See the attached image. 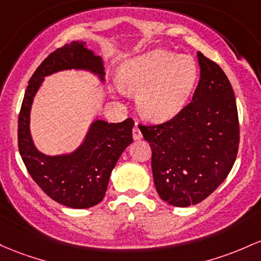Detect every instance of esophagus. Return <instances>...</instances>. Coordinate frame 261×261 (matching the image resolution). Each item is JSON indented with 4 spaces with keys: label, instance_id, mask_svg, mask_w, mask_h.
I'll return each instance as SVG.
<instances>
[{
    "label": "esophagus",
    "instance_id": "esophagus-1",
    "mask_svg": "<svg viewBox=\"0 0 261 261\" xmlns=\"http://www.w3.org/2000/svg\"><path fill=\"white\" fill-rule=\"evenodd\" d=\"M133 138H134V140H139L140 138H142V132H140V129L137 124L134 125V128H133Z\"/></svg>",
    "mask_w": 261,
    "mask_h": 261
}]
</instances>
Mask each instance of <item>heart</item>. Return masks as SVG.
<instances>
[{
	"label": "heart",
	"mask_w": 261,
	"mask_h": 261,
	"mask_svg": "<svg viewBox=\"0 0 261 261\" xmlns=\"http://www.w3.org/2000/svg\"><path fill=\"white\" fill-rule=\"evenodd\" d=\"M197 65L191 57L151 50L128 60L118 75L119 85L138 93V107L146 118L165 121L181 110L191 95Z\"/></svg>",
	"instance_id": "b5f03b06"
}]
</instances>
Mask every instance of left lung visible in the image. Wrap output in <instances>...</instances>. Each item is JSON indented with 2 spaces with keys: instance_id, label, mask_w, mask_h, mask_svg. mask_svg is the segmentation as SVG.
I'll return each mask as SVG.
<instances>
[{
  "instance_id": "1",
  "label": "left lung",
  "mask_w": 261,
  "mask_h": 261,
  "mask_svg": "<svg viewBox=\"0 0 261 261\" xmlns=\"http://www.w3.org/2000/svg\"><path fill=\"white\" fill-rule=\"evenodd\" d=\"M201 74L192 99L160 124H139L151 148L158 194L176 207L197 204L232 170L239 148V119L229 80L198 53Z\"/></svg>"
}]
</instances>
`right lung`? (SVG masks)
Here are the masks:
<instances>
[{
    "label": "right lung",
    "instance_id": "right-lung-1",
    "mask_svg": "<svg viewBox=\"0 0 261 261\" xmlns=\"http://www.w3.org/2000/svg\"><path fill=\"white\" fill-rule=\"evenodd\" d=\"M89 69L103 75L101 58L83 42L65 44L42 61L29 80L18 116V149L29 175L49 197L71 208H89L103 200L111 171L133 142L134 121H96L84 144L69 156H45L34 148L29 133V111L43 77L65 69Z\"/></svg>",
    "mask_w": 261,
    "mask_h": 261
}]
</instances>
